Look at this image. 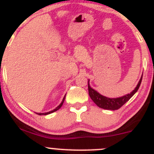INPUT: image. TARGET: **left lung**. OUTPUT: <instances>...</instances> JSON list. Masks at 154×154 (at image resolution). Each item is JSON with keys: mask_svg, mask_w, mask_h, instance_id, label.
Listing matches in <instances>:
<instances>
[{"mask_svg": "<svg viewBox=\"0 0 154 154\" xmlns=\"http://www.w3.org/2000/svg\"><path fill=\"white\" fill-rule=\"evenodd\" d=\"M142 77H141L140 80L138 83L137 86H136L135 89L133 91L130 93V94H126L125 96H122L121 97H117V98H109V97H106L105 96L101 95L99 94L97 91L91 88L89 85V80L88 81V94H89L91 100L94 101V103L99 106L100 108L104 109L109 110H116L120 109L121 107L123 106L126 102L128 101L133 95L135 93L138 91L139 86H140L141 83H142Z\"/></svg>", "mask_w": 154, "mask_h": 154, "instance_id": "left-lung-1", "label": "left lung"}]
</instances>
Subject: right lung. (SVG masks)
Here are the masks:
<instances>
[{
  "label": "right lung",
  "instance_id": "1",
  "mask_svg": "<svg viewBox=\"0 0 154 154\" xmlns=\"http://www.w3.org/2000/svg\"><path fill=\"white\" fill-rule=\"evenodd\" d=\"M65 98H66V95H65V96H64V97H63V101L61 102V103H60V104L59 105V106H57V108H56V109H54V110H52V111H50V112H45V113H37V112H35V113H36V114H38V115H39V116H42V115H44V116H45V115H48V114H50V113H52V112H54L57 111V110H58L59 109H60V108H61V106H63V102H64V100H65Z\"/></svg>",
  "mask_w": 154,
  "mask_h": 154
}]
</instances>
